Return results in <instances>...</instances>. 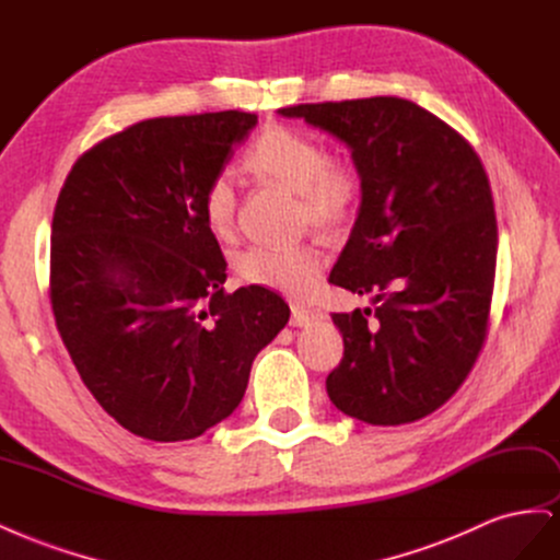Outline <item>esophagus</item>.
Returning a JSON list of instances; mask_svg holds the SVG:
<instances>
[{
    "label": "esophagus",
    "instance_id": "1",
    "mask_svg": "<svg viewBox=\"0 0 560 560\" xmlns=\"http://www.w3.org/2000/svg\"><path fill=\"white\" fill-rule=\"evenodd\" d=\"M314 320V314L304 306H293V316H291V326L293 328H306Z\"/></svg>",
    "mask_w": 560,
    "mask_h": 560
}]
</instances>
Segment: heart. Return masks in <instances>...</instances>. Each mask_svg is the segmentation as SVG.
Wrapping results in <instances>:
<instances>
[{
    "instance_id": "b5f03b06",
    "label": "heart",
    "mask_w": 560,
    "mask_h": 560,
    "mask_svg": "<svg viewBox=\"0 0 560 560\" xmlns=\"http://www.w3.org/2000/svg\"><path fill=\"white\" fill-rule=\"evenodd\" d=\"M246 167L300 195L302 215L314 228H335L347 219L355 200V176L339 160L326 158L320 143L285 125H269L246 153ZM237 195L230 174L213 176L202 215L209 230L225 237L234 223ZM240 275L250 285H262L291 298H306L320 281L323 258L312 246L269 248L254 246L240 258Z\"/></svg>"
}]
</instances>
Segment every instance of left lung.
I'll return each instance as SVG.
<instances>
[{
  "label": "left lung",
  "instance_id": "1",
  "mask_svg": "<svg viewBox=\"0 0 560 560\" xmlns=\"http://www.w3.org/2000/svg\"><path fill=\"white\" fill-rule=\"evenodd\" d=\"M279 116L339 139L360 178L358 219L330 281L374 306L332 314L345 358L326 378L330 400L372 425L423 419L465 382L489 326L498 225L481 160L400 97L298 104Z\"/></svg>",
  "mask_w": 560,
  "mask_h": 560
}]
</instances>
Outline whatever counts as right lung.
Segmentation results:
<instances>
[{
	"label": "right lung",
	"instance_id": "obj_1",
	"mask_svg": "<svg viewBox=\"0 0 560 560\" xmlns=\"http://www.w3.org/2000/svg\"><path fill=\"white\" fill-rule=\"evenodd\" d=\"M256 122L141 120L83 153L60 190L52 314L88 390L143 440H192L228 419L291 316L262 285L223 293L228 262L202 215L209 182Z\"/></svg>",
	"mask_w": 560,
	"mask_h": 560
}]
</instances>
